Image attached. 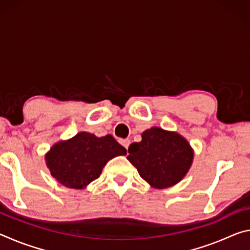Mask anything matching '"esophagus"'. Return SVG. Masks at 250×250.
Here are the masks:
<instances>
[{"mask_svg": "<svg viewBox=\"0 0 250 250\" xmlns=\"http://www.w3.org/2000/svg\"><path fill=\"white\" fill-rule=\"evenodd\" d=\"M120 143L125 147L126 150H128V147H129V146H130L131 141L129 140V139H124V140H120Z\"/></svg>", "mask_w": 250, "mask_h": 250, "instance_id": "34e87169", "label": "esophagus"}]
</instances>
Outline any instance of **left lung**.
Here are the masks:
<instances>
[{"label": "left lung", "mask_w": 250, "mask_h": 250, "mask_svg": "<svg viewBox=\"0 0 250 250\" xmlns=\"http://www.w3.org/2000/svg\"><path fill=\"white\" fill-rule=\"evenodd\" d=\"M142 140L130 145L126 156L152 188H167L183 179L192 166L194 152L181 134L159 126L146 130Z\"/></svg>", "instance_id": "1"}]
</instances>
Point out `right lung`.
<instances>
[{
    "instance_id": "1",
    "label": "right lung",
    "mask_w": 250,
    "mask_h": 250,
    "mask_svg": "<svg viewBox=\"0 0 250 250\" xmlns=\"http://www.w3.org/2000/svg\"><path fill=\"white\" fill-rule=\"evenodd\" d=\"M125 154L126 150L111 134L98 138L83 131L69 140L54 145L45 160L50 174L59 183L82 189L98 179L109 160Z\"/></svg>"
}]
</instances>
